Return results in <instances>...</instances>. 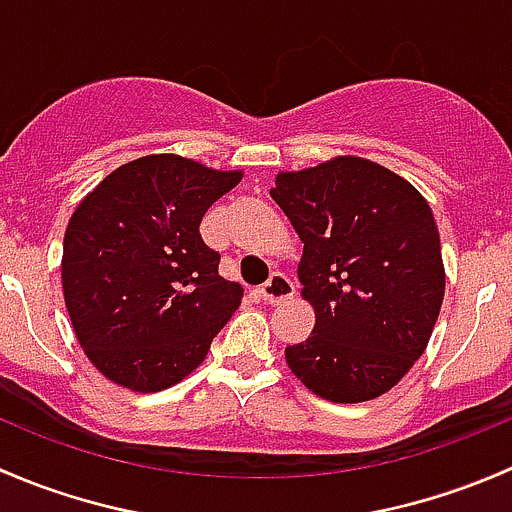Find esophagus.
Returning a JSON list of instances; mask_svg holds the SVG:
<instances>
[{
  "mask_svg": "<svg viewBox=\"0 0 512 512\" xmlns=\"http://www.w3.org/2000/svg\"><path fill=\"white\" fill-rule=\"evenodd\" d=\"M260 297L265 299L267 304H280L285 299L294 297V285L287 275L282 272H272L270 280L260 287Z\"/></svg>",
  "mask_w": 512,
  "mask_h": 512,
  "instance_id": "esophagus-1",
  "label": "esophagus"
}]
</instances>
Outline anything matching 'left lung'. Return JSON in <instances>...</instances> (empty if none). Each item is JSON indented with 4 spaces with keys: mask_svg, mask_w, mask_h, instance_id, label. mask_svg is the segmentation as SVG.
Here are the masks:
<instances>
[{
    "mask_svg": "<svg viewBox=\"0 0 512 512\" xmlns=\"http://www.w3.org/2000/svg\"><path fill=\"white\" fill-rule=\"evenodd\" d=\"M270 195L304 242L297 277L317 317L312 337L285 349L287 366L334 404L386 394L426 352L446 292L431 205L356 156L282 170Z\"/></svg>",
    "mask_w": 512,
    "mask_h": 512,
    "instance_id": "obj_1",
    "label": "left lung"
}]
</instances>
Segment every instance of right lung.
<instances>
[{
	"label": "right lung",
	"mask_w": 512,
	"mask_h": 512,
	"mask_svg": "<svg viewBox=\"0 0 512 512\" xmlns=\"http://www.w3.org/2000/svg\"><path fill=\"white\" fill-rule=\"evenodd\" d=\"M240 178L156 153L123 163L76 205L61 287L76 339L108 381L153 394L203 364L242 287L220 277L200 220Z\"/></svg>",
	"instance_id": "obj_1"
}]
</instances>
